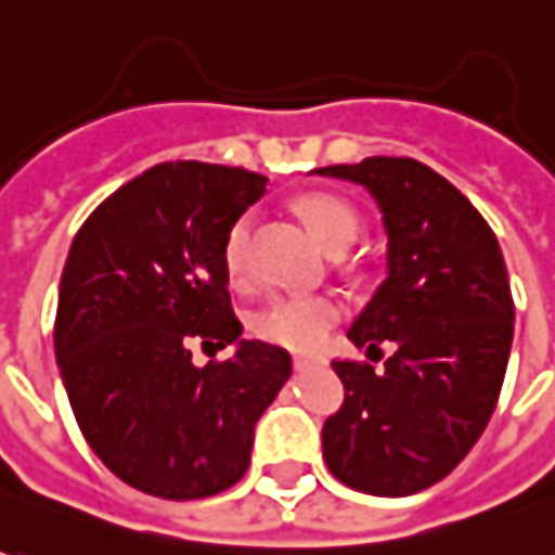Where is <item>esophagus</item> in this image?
<instances>
[{"instance_id": "34e87169", "label": "esophagus", "mask_w": 555, "mask_h": 555, "mask_svg": "<svg viewBox=\"0 0 555 555\" xmlns=\"http://www.w3.org/2000/svg\"><path fill=\"white\" fill-rule=\"evenodd\" d=\"M322 365H328V359H325V356H295L297 372H307V369H322Z\"/></svg>"}]
</instances>
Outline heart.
I'll return each mask as SVG.
<instances>
[{"label": "heart", "instance_id": "heart-1", "mask_svg": "<svg viewBox=\"0 0 555 555\" xmlns=\"http://www.w3.org/2000/svg\"><path fill=\"white\" fill-rule=\"evenodd\" d=\"M304 223L322 248L332 255L340 248H350L359 236V215L353 205H347L328 193L304 196L297 205ZM248 240H251V218H240L223 242V270L233 282L248 276ZM344 307L328 295H282L273 297L267 307L255 313V335L288 347V350H315L328 332L337 325Z\"/></svg>", "mask_w": 555, "mask_h": 555}]
</instances>
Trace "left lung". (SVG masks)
<instances>
[{"mask_svg": "<svg viewBox=\"0 0 555 555\" xmlns=\"http://www.w3.org/2000/svg\"><path fill=\"white\" fill-rule=\"evenodd\" d=\"M315 175L365 186L387 233V279L347 337L396 350L377 374L332 362L344 405L322 427V457L344 486L405 498L457 467L488 427L513 344V295L486 218L414 159L369 156Z\"/></svg>", "mask_w": 555, "mask_h": 555, "instance_id": "1", "label": "left lung"}]
</instances>
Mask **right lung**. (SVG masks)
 <instances>
[{"label":"right lung","mask_w":555,"mask_h":555,"mask_svg":"<svg viewBox=\"0 0 555 555\" xmlns=\"http://www.w3.org/2000/svg\"><path fill=\"white\" fill-rule=\"evenodd\" d=\"M267 178L208 163L153 165L119 186L69 245L54 356L91 451L131 488L193 501L236 486L255 424L292 356L245 340L223 242ZM236 346L199 370L192 344Z\"/></svg>","instance_id":"add662e5"}]
</instances>
